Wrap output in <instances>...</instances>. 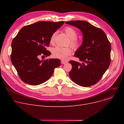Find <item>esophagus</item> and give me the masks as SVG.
<instances>
[{
    "label": "esophagus",
    "mask_w": 124,
    "mask_h": 124,
    "mask_svg": "<svg viewBox=\"0 0 124 124\" xmlns=\"http://www.w3.org/2000/svg\"><path fill=\"white\" fill-rule=\"evenodd\" d=\"M61 64H66V63H67V62L66 61H64V60H61Z\"/></svg>",
    "instance_id": "1"
}]
</instances>
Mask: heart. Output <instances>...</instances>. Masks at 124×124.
I'll return each mask as SVG.
<instances>
[{
  "instance_id": "obj_1",
  "label": "heart",
  "mask_w": 124,
  "mask_h": 124,
  "mask_svg": "<svg viewBox=\"0 0 124 124\" xmlns=\"http://www.w3.org/2000/svg\"><path fill=\"white\" fill-rule=\"evenodd\" d=\"M64 31L68 37L70 39V44L74 49H76L80 47L81 43L77 40L78 36L77 32L75 30L71 27H66L64 29ZM56 35V32L52 34L50 38V43L53 44L55 41V38ZM72 49L70 47H61L57 46L52 50V54L56 58L65 60L72 53Z\"/></svg>"
}]
</instances>
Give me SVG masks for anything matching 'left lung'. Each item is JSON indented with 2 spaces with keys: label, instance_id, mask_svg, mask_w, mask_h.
I'll return each instance as SVG.
<instances>
[{
  "label": "left lung",
  "instance_id": "8db88e82",
  "mask_svg": "<svg viewBox=\"0 0 124 124\" xmlns=\"http://www.w3.org/2000/svg\"><path fill=\"white\" fill-rule=\"evenodd\" d=\"M66 23L80 29L83 36L82 44L74 54L82 63L70 61L72 68L69 75L80 86L93 85L101 78L110 65V42L101 29L87 22L74 21Z\"/></svg>",
  "mask_w": 124,
  "mask_h": 124
}]
</instances>
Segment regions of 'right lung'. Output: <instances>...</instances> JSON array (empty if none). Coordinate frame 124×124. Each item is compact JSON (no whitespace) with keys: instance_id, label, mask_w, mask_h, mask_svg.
<instances>
[{"instance_id":"add662e5","label":"right lung","mask_w":124,"mask_h":124,"mask_svg":"<svg viewBox=\"0 0 124 124\" xmlns=\"http://www.w3.org/2000/svg\"><path fill=\"white\" fill-rule=\"evenodd\" d=\"M64 22H38L25 25L19 31L11 43V61L23 81L31 85L41 84L48 80L54 69L61 65L59 59H39L47 57L51 35Z\"/></svg>"}]
</instances>
